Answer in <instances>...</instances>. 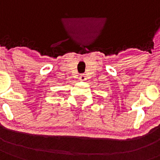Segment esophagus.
Wrapping results in <instances>:
<instances>
[{"instance_id": "obj_1", "label": "esophagus", "mask_w": 160, "mask_h": 160, "mask_svg": "<svg viewBox=\"0 0 160 160\" xmlns=\"http://www.w3.org/2000/svg\"><path fill=\"white\" fill-rule=\"evenodd\" d=\"M85 79H86V78H85V76H84V75H80V80H85Z\"/></svg>"}]
</instances>
